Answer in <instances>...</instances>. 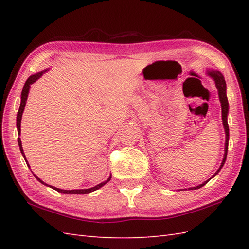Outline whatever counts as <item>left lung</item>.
<instances>
[{"label": "left lung", "instance_id": "left-lung-1", "mask_svg": "<svg viewBox=\"0 0 249 249\" xmlns=\"http://www.w3.org/2000/svg\"><path fill=\"white\" fill-rule=\"evenodd\" d=\"M208 75L213 79L214 82H215V86L217 88V91H218V96H219V100H220V104H221V119H223V124H224V128H225V133H226V143H225V154H224V158H223V161H221V165L219 167V169L212 178H214L216 174H217L220 169L223 168V166L225 165V161H226V158H227V152H228V143H229V126H228V121H227V116H228V111H229V103H228V98H227V94H226V81H225V78L224 76L221 75V73L217 71H208ZM211 178H209L208 181H205L204 183H202L199 186H196V187H192L189 189H198L201 188L202 186L208 183Z\"/></svg>", "mask_w": 249, "mask_h": 249}]
</instances>
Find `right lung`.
<instances>
[{
	"label": "right lung",
	"instance_id": "right-lung-1",
	"mask_svg": "<svg viewBox=\"0 0 249 249\" xmlns=\"http://www.w3.org/2000/svg\"><path fill=\"white\" fill-rule=\"evenodd\" d=\"M46 71H47V70H46V71H40V72H37V73H35V75H32V76H30V77L28 78V80H26V81H25V83H24L23 89H22V92H21V103H20V107H19L18 113H17V129H18V136H20V133H21V128H20V127H21V118H22V113H23V110H24L25 104H26V99H28V95H29V91H30L31 84H32V83H34L36 80H38V79H39L41 76H43ZM18 144H19V149H20L21 154H22V156L24 157L26 165H28V167L30 168V166H29V162L26 161V158H25V155H24L23 149H22V143H21V139L19 138V137H18ZM34 177H35L37 179H38V181H39L41 184H44V185H46V186H49V187H51V188H53L54 190H56V192L63 193V194H89V193H92V192H95V190L99 189L100 187H103L105 184H107V183L110 181V179H111V176H110V177L108 178L107 181H105V182H103V183H100V184L96 185V186H94V187H92V188H89V189H72V190H64V189H60V188H56V187H53V186H50V185L44 183V182L41 181V179H40L38 177H36L35 174H34Z\"/></svg>",
	"mask_w": 249,
	"mask_h": 249
}]
</instances>
